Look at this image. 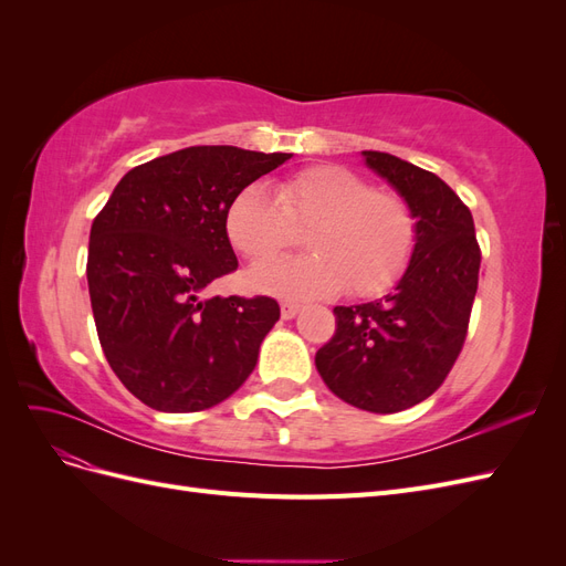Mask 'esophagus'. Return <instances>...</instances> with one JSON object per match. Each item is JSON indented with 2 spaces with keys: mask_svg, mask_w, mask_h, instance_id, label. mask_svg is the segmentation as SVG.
<instances>
[{
  "mask_svg": "<svg viewBox=\"0 0 566 566\" xmlns=\"http://www.w3.org/2000/svg\"><path fill=\"white\" fill-rule=\"evenodd\" d=\"M297 314H300V304H295V302H283V304H281V316H283L285 321L295 318Z\"/></svg>",
  "mask_w": 566,
  "mask_h": 566,
  "instance_id": "1",
  "label": "esophagus"
}]
</instances>
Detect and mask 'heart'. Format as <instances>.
<instances>
[{"label": "heart", "instance_id": "obj_1", "mask_svg": "<svg viewBox=\"0 0 566 566\" xmlns=\"http://www.w3.org/2000/svg\"><path fill=\"white\" fill-rule=\"evenodd\" d=\"M310 229L304 248L314 252L250 271L256 290L283 297L380 295L397 281L416 245V221L397 193L342 165H318L283 179L271 193L264 184L238 191L227 210V235L250 262H264Z\"/></svg>", "mask_w": 566, "mask_h": 566}]
</instances>
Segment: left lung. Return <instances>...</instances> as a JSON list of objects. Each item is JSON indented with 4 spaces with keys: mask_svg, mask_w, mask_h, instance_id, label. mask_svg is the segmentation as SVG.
Masks as SVG:
<instances>
[{
    "mask_svg": "<svg viewBox=\"0 0 566 566\" xmlns=\"http://www.w3.org/2000/svg\"><path fill=\"white\" fill-rule=\"evenodd\" d=\"M416 219V245L389 295L335 306L337 331L316 352L328 389L370 413L424 401L453 368L468 335L479 281L474 221L437 175L380 150H361Z\"/></svg>",
    "mask_w": 566,
    "mask_h": 566,
    "instance_id": "1",
    "label": "left lung"
}]
</instances>
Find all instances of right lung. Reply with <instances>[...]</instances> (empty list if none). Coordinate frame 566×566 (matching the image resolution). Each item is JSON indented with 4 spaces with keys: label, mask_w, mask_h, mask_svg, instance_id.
<instances>
[{
    "label": "right lung",
    "mask_w": 566,
    "mask_h": 566,
    "mask_svg": "<svg viewBox=\"0 0 566 566\" xmlns=\"http://www.w3.org/2000/svg\"><path fill=\"white\" fill-rule=\"evenodd\" d=\"M293 153L191 146L119 179L90 233L87 283L111 368L136 399L193 413L229 399L279 321L271 297H205L238 260L227 210Z\"/></svg>",
    "instance_id": "obj_1"
}]
</instances>
